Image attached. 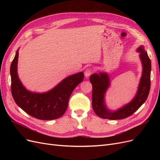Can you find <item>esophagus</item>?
Segmentation results:
<instances>
[{
  "label": "esophagus",
  "instance_id": "34e87169",
  "mask_svg": "<svg viewBox=\"0 0 160 160\" xmlns=\"http://www.w3.org/2000/svg\"><path fill=\"white\" fill-rule=\"evenodd\" d=\"M93 72V69H91V68H87L86 69H85V76L86 77H89L91 74H92V72Z\"/></svg>",
  "mask_w": 160,
  "mask_h": 160
}]
</instances>
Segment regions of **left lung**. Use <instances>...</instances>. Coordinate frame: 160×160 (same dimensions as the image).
<instances>
[{
  "instance_id": "8db88e82",
  "label": "left lung",
  "mask_w": 160,
  "mask_h": 160,
  "mask_svg": "<svg viewBox=\"0 0 160 160\" xmlns=\"http://www.w3.org/2000/svg\"><path fill=\"white\" fill-rule=\"evenodd\" d=\"M140 52V59L143 64V73L136 96L129 104L115 112H110L104 105V94L109 86L108 75L106 73L93 74L90 77V82L93 86L92 107L94 112L99 118L108 119H122L132 115L146 101L151 86V60L143 47L138 49Z\"/></svg>"
}]
</instances>
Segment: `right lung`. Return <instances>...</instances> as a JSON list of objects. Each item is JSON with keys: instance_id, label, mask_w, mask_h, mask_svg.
Returning <instances> with one entry per match:
<instances>
[{"instance_id": "right-lung-1", "label": "right lung", "mask_w": 160, "mask_h": 160, "mask_svg": "<svg viewBox=\"0 0 160 160\" xmlns=\"http://www.w3.org/2000/svg\"><path fill=\"white\" fill-rule=\"evenodd\" d=\"M18 58L17 51L11 65V93L15 103L27 113L38 119L51 120L61 118L68 107L72 92L83 80V72L67 77L47 93H31L26 90L18 79Z\"/></svg>"}]
</instances>
